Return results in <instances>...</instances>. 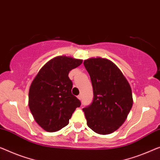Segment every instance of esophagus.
Here are the masks:
<instances>
[{"instance_id":"esophagus-1","label":"esophagus","mask_w":160,"mask_h":160,"mask_svg":"<svg viewBox=\"0 0 160 160\" xmlns=\"http://www.w3.org/2000/svg\"><path fill=\"white\" fill-rule=\"evenodd\" d=\"M78 99H79V100H82V95H79L78 96Z\"/></svg>"}]
</instances>
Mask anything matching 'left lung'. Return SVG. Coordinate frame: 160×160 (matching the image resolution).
Instances as JSON below:
<instances>
[{
    "instance_id": "left-lung-1",
    "label": "left lung",
    "mask_w": 160,
    "mask_h": 160,
    "mask_svg": "<svg viewBox=\"0 0 160 160\" xmlns=\"http://www.w3.org/2000/svg\"><path fill=\"white\" fill-rule=\"evenodd\" d=\"M91 80L93 99L82 108L88 127L99 134H109L123 124L133 105L130 85L115 64L97 57L84 61Z\"/></svg>"
}]
</instances>
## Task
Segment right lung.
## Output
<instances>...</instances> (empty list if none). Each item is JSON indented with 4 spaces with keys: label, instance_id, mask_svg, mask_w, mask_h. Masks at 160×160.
Here are the masks:
<instances>
[{
    "label": "right lung",
    "instance_id": "obj_1",
    "mask_svg": "<svg viewBox=\"0 0 160 160\" xmlns=\"http://www.w3.org/2000/svg\"><path fill=\"white\" fill-rule=\"evenodd\" d=\"M82 59L58 56L45 64L32 81L28 92V106L42 128L49 132L60 130L69 123L80 100L72 94L70 71L78 68Z\"/></svg>",
    "mask_w": 160,
    "mask_h": 160
}]
</instances>
